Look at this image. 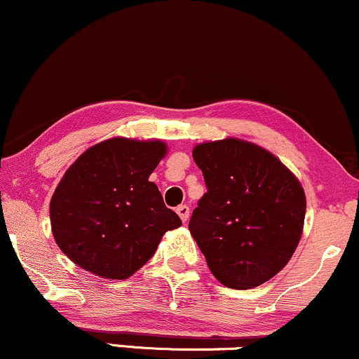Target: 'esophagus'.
Wrapping results in <instances>:
<instances>
[{
    "label": "esophagus",
    "mask_w": 359,
    "mask_h": 359,
    "mask_svg": "<svg viewBox=\"0 0 359 359\" xmlns=\"http://www.w3.org/2000/svg\"><path fill=\"white\" fill-rule=\"evenodd\" d=\"M177 213H179V217H180V220L184 222H189V217H190V208L187 207V205H179L177 207Z\"/></svg>",
    "instance_id": "34e87169"
}]
</instances>
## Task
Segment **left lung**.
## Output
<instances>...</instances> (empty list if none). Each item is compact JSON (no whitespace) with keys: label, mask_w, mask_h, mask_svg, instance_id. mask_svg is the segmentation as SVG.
<instances>
[{"label":"left lung","mask_w":359,"mask_h":359,"mask_svg":"<svg viewBox=\"0 0 359 359\" xmlns=\"http://www.w3.org/2000/svg\"><path fill=\"white\" fill-rule=\"evenodd\" d=\"M192 156L207 194L189 230L212 275L235 290L273 278L303 233L306 197L300 180L266 149L237 137L197 144Z\"/></svg>","instance_id":"left-lung-1"}]
</instances>
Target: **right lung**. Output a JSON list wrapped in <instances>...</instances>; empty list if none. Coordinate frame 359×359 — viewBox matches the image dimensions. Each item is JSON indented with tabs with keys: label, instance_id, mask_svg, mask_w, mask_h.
<instances>
[{
	"label": "right lung",
	"instance_id": "1",
	"mask_svg": "<svg viewBox=\"0 0 359 359\" xmlns=\"http://www.w3.org/2000/svg\"><path fill=\"white\" fill-rule=\"evenodd\" d=\"M165 156L158 139L112 137L76 158L49 202L53 237L71 262L101 278H129L182 225L149 180Z\"/></svg>",
	"mask_w": 359,
	"mask_h": 359
}]
</instances>
